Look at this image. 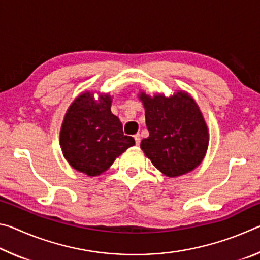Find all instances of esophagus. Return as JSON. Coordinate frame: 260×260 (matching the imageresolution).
I'll list each match as a JSON object with an SVG mask.
<instances>
[{
	"instance_id": "obj_1",
	"label": "esophagus",
	"mask_w": 260,
	"mask_h": 260,
	"mask_svg": "<svg viewBox=\"0 0 260 260\" xmlns=\"http://www.w3.org/2000/svg\"><path fill=\"white\" fill-rule=\"evenodd\" d=\"M134 140H135V143H136V146H139L140 142H141L140 134H135V135H134Z\"/></svg>"
}]
</instances>
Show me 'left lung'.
Instances as JSON below:
<instances>
[{
  "label": "left lung",
  "mask_w": 260,
  "mask_h": 260,
  "mask_svg": "<svg viewBox=\"0 0 260 260\" xmlns=\"http://www.w3.org/2000/svg\"><path fill=\"white\" fill-rule=\"evenodd\" d=\"M146 110L149 136L141 142L144 155L166 177L175 178L199 166L208 150L209 129L199 105L186 91L170 98L139 95Z\"/></svg>",
  "instance_id": "obj_1"
}]
</instances>
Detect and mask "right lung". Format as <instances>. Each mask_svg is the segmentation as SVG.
<instances>
[{"mask_svg": "<svg viewBox=\"0 0 260 260\" xmlns=\"http://www.w3.org/2000/svg\"><path fill=\"white\" fill-rule=\"evenodd\" d=\"M112 99L86 91L73 101L60 128L59 143L65 159L74 170L96 177L105 172L117 157L134 146L124 135L119 118L111 112Z\"/></svg>", "mask_w": 260, "mask_h": 260, "instance_id": "1", "label": "right lung"}]
</instances>
